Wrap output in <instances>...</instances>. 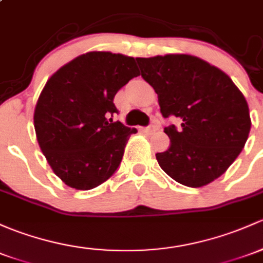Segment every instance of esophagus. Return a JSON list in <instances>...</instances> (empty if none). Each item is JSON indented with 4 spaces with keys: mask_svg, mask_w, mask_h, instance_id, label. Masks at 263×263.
Here are the masks:
<instances>
[{
    "mask_svg": "<svg viewBox=\"0 0 263 263\" xmlns=\"http://www.w3.org/2000/svg\"><path fill=\"white\" fill-rule=\"evenodd\" d=\"M157 129V127L155 126V124H150V126L145 127V128H142L143 132H146V134H154L155 131Z\"/></svg>",
    "mask_w": 263,
    "mask_h": 263,
    "instance_id": "34e87169",
    "label": "esophagus"
}]
</instances>
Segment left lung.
I'll use <instances>...</instances> for the list:
<instances>
[{
  "mask_svg": "<svg viewBox=\"0 0 263 263\" xmlns=\"http://www.w3.org/2000/svg\"><path fill=\"white\" fill-rule=\"evenodd\" d=\"M141 76L159 97L170 147L156 154L160 167L185 186L200 187L224 174L241 154L251 129L247 101L228 76L187 54L136 58Z\"/></svg>",
  "mask_w": 263,
  "mask_h": 263,
  "instance_id": "8db88e82",
  "label": "left lung"
}]
</instances>
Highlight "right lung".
<instances>
[{
    "label": "right lung",
    "mask_w": 263,
    "mask_h": 263,
    "mask_svg": "<svg viewBox=\"0 0 263 263\" xmlns=\"http://www.w3.org/2000/svg\"><path fill=\"white\" fill-rule=\"evenodd\" d=\"M140 76L134 58L89 51L63 65L41 90L34 112L36 139L55 175L90 190L120 166L136 128L113 122L116 93Z\"/></svg>",
    "instance_id": "right-lung-1"
}]
</instances>
